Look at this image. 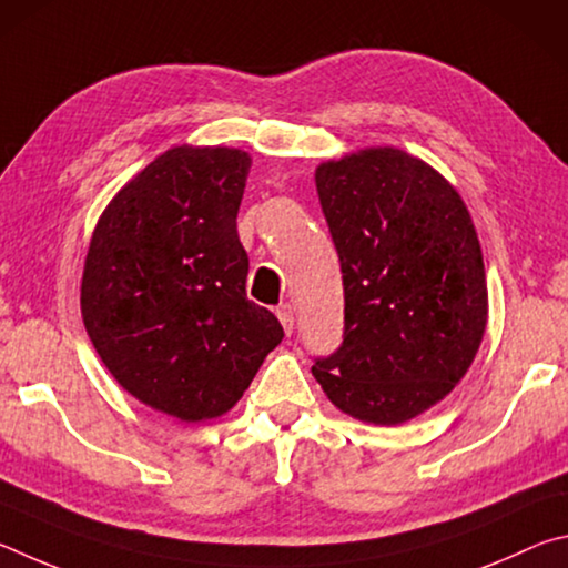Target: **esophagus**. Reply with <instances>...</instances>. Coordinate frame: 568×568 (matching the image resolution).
Masks as SVG:
<instances>
[{"mask_svg": "<svg viewBox=\"0 0 568 568\" xmlns=\"http://www.w3.org/2000/svg\"><path fill=\"white\" fill-rule=\"evenodd\" d=\"M276 316H278V322H282L284 332L292 334V332H294V312H292V304H278V306H276Z\"/></svg>", "mask_w": 568, "mask_h": 568, "instance_id": "obj_1", "label": "esophagus"}]
</instances>
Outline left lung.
Listing matches in <instances>:
<instances>
[{
	"label": "left lung",
	"instance_id": "8db88e82",
	"mask_svg": "<svg viewBox=\"0 0 568 568\" xmlns=\"http://www.w3.org/2000/svg\"><path fill=\"white\" fill-rule=\"evenodd\" d=\"M344 282V342L314 359L334 406L396 426L469 372L489 316L479 236L446 179L394 146L316 166Z\"/></svg>",
	"mask_w": 568,
	"mask_h": 568
}]
</instances>
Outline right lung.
Segmentation results:
<instances>
[{
    "label": "right lung",
    "mask_w": 568,
    "mask_h": 568,
    "mask_svg": "<svg viewBox=\"0 0 568 568\" xmlns=\"http://www.w3.org/2000/svg\"><path fill=\"white\" fill-rule=\"evenodd\" d=\"M248 166L242 149H169L109 202L89 242V339L134 399L186 424L232 409L284 339L246 300L236 214Z\"/></svg>",
    "instance_id": "1"
}]
</instances>
